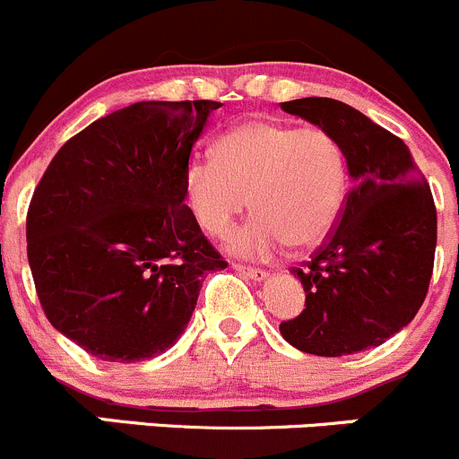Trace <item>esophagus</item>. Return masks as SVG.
I'll return each instance as SVG.
<instances>
[{"label": "esophagus", "instance_id": "34e87169", "mask_svg": "<svg viewBox=\"0 0 459 459\" xmlns=\"http://www.w3.org/2000/svg\"><path fill=\"white\" fill-rule=\"evenodd\" d=\"M234 267L240 272V274H245L247 279H254V281H263L267 276V272L258 270V267H245V265H234Z\"/></svg>", "mask_w": 459, "mask_h": 459}]
</instances>
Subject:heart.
I'll return each mask as SVG.
<instances>
[{
    "label": "heart",
    "instance_id": "1",
    "mask_svg": "<svg viewBox=\"0 0 459 459\" xmlns=\"http://www.w3.org/2000/svg\"><path fill=\"white\" fill-rule=\"evenodd\" d=\"M348 189L346 156L321 126L297 129L249 117L216 143L214 160H194L185 194L194 219L212 236H228L252 198L254 219L230 247L243 256H270L288 243H321L342 214Z\"/></svg>",
    "mask_w": 459,
    "mask_h": 459
}]
</instances>
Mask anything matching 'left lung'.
I'll use <instances>...</instances> for the list:
<instances>
[{
  "mask_svg": "<svg viewBox=\"0 0 459 459\" xmlns=\"http://www.w3.org/2000/svg\"><path fill=\"white\" fill-rule=\"evenodd\" d=\"M334 135L352 187L325 243L292 267L306 307L279 325L294 348L319 357L382 346L424 303L437 245L429 183L402 138L333 98L281 102Z\"/></svg>",
  "mask_w": 459,
  "mask_h": 459,
  "instance_id": "obj_1",
  "label": "left lung"
}]
</instances>
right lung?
Listing matches in <instances>:
<instances>
[{"label": "right lung", "instance_id": "obj_1", "mask_svg": "<svg viewBox=\"0 0 459 459\" xmlns=\"http://www.w3.org/2000/svg\"><path fill=\"white\" fill-rule=\"evenodd\" d=\"M221 102H135L62 144L26 214V252L56 330L102 361H143L187 328L214 245L185 205L189 156Z\"/></svg>", "mask_w": 459, "mask_h": 459}]
</instances>
